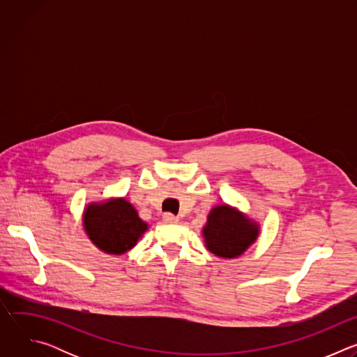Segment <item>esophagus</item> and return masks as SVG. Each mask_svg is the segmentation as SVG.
<instances>
[{
  "mask_svg": "<svg viewBox=\"0 0 357 357\" xmlns=\"http://www.w3.org/2000/svg\"><path fill=\"white\" fill-rule=\"evenodd\" d=\"M162 220H164L165 223H168V225H174V223H178V222H179V219H178L176 216L171 215V213H164V215H162Z\"/></svg>",
  "mask_w": 357,
  "mask_h": 357,
  "instance_id": "obj_1",
  "label": "esophagus"
}]
</instances>
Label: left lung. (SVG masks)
<instances>
[{"instance_id": "left-lung-1", "label": "left lung", "mask_w": 357, "mask_h": 357, "mask_svg": "<svg viewBox=\"0 0 357 357\" xmlns=\"http://www.w3.org/2000/svg\"><path fill=\"white\" fill-rule=\"evenodd\" d=\"M206 248L222 259H237L257 241L260 223L222 203L211 209L206 225L202 229Z\"/></svg>"}]
</instances>
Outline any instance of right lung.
<instances>
[{
    "instance_id": "right-lung-1",
    "label": "right lung",
    "mask_w": 357,
    "mask_h": 357,
    "mask_svg": "<svg viewBox=\"0 0 357 357\" xmlns=\"http://www.w3.org/2000/svg\"><path fill=\"white\" fill-rule=\"evenodd\" d=\"M82 225L89 240L110 256H121L134 248L148 230V223L126 197L87 203Z\"/></svg>"
}]
</instances>
